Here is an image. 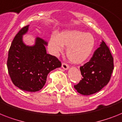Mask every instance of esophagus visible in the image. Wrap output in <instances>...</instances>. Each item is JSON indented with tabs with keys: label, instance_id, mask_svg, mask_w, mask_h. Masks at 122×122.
Returning <instances> with one entry per match:
<instances>
[{
	"label": "esophagus",
	"instance_id": "obj_1",
	"mask_svg": "<svg viewBox=\"0 0 122 122\" xmlns=\"http://www.w3.org/2000/svg\"><path fill=\"white\" fill-rule=\"evenodd\" d=\"M62 67L63 69H65V70H67V69L69 68V65H68L67 63H64V62H63V63H62Z\"/></svg>",
	"mask_w": 122,
	"mask_h": 122
}]
</instances>
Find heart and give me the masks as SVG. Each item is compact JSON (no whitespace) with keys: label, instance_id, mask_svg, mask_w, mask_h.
<instances>
[{"label":"heart","instance_id":"heart-1","mask_svg":"<svg viewBox=\"0 0 122 122\" xmlns=\"http://www.w3.org/2000/svg\"><path fill=\"white\" fill-rule=\"evenodd\" d=\"M95 45L93 35L79 30H66L52 34L49 45L52 52L58 55L67 47L66 54L68 60L74 63H81L90 57Z\"/></svg>","mask_w":122,"mask_h":122}]
</instances>
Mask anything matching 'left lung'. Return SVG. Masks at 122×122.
Masks as SVG:
<instances>
[{"label": "left lung", "instance_id": "obj_1", "mask_svg": "<svg viewBox=\"0 0 122 122\" xmlns=\"http://www.w3.org/2000/svg\"><path fill=\"white\" fill-rule=\"evenodd\" d=\"M81 80L74 88L83 95L99 92L109 82L113 70V58L103 41L95 50L90 61L80 67Z\"/></svg>", "mask_w": 122, "mask_h": 122}]
</instances>
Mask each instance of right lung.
Segmentation results:
<instances>
[{
    "instance_id": "right-lung-1",
    "label": "right lung",
    "mask_w": 122,
    "mask_h": 122,
    "mask_svg": "<svg viewBox=\"0 0 122 122\" xmlns=\"http://www.w3.org/2000/svg\"><path fill=\"white\" fill-rule=\"evenodd\" d=\"M29 26H25L13 40L8 54V72L12 81L24 91L34 92L43 88L47 75L52 70L61 67L57 57L47 54V42L37 37L36 44L27 46L22 41Z\"/></svg>"
}]
</instances>
